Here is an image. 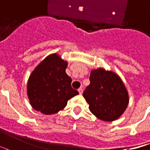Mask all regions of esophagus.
Wrapping results in <instances>:
<instances>
[{
  "instance_id": "esophagus-1",
  "label": "esophagus",
  "mask_w": 150,
  "mask_h": 150,
  "mask_svg": "<svg viewBox=\"0 0 150 150\" xmlns=\"http://www.w3.org/2000/svg\"><path fill=\"white\" fill-rule=\"evenodd\" d=\"M78 92H79L80 94H82V93H83V88H78Z\"/></svg>"
}]
</instances>
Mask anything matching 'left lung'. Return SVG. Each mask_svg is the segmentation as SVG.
I'll return each mask as SVG.
<instances>
[{"label":"left lung","instance_id":"obj_1","mask_svg":"<svg viewBox=\"0 0 150 150\" xmlns=\"http://www.w3.org/2000/svg\"><path fill=\"white\" fill-rule=\"evenodd\" d=\"M89 80L83 97L89 105L90 112L105 121L119 118L129 104L127 89L120 76L99 68L91 71Z\"/></svg>","mask_w":150,"mask_h":150}]
</instances>
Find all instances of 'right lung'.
<instances>
[{
	"label": "right lung",
	"instance_id": "1",
	"mask_svg": "<svg viewBox=\"0 0 150 150\" xmlns=\"http://www.w3.org/2000/svg\"><path fill=\"white\" fill-rule=\"evenodd\" d=\"M68 63L53 53L38 64L29 76L27 94L32 107L46 115L62 110L67 101L79 93L71 86L65 73Z\"/></svg>",
	"mask_w": 150,
	"mask_h": 150
}]
</instances>
